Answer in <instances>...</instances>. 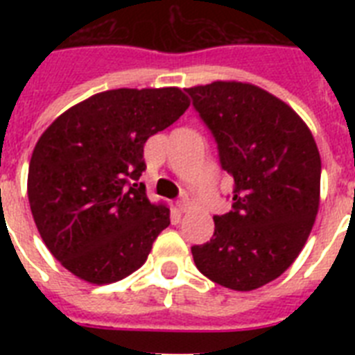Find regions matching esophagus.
I'll return each mask as SVG.
<instances>
[{
    "mask_svg": "<svg viewBox=\"0 0 355 355\" xmlns=\"http://www.w3.org/2000/svg\"><path fill=\"white\" fill-rule=\"evenodd\" d=\"M175 205H178V208H180V211H187L188 209V197H180V199L175 200Z\"/></svg>",
    "mask_w": 355,
    "mask_h": 355,
    "instance_id": "1",
    "label": "esophagus"
}]
</instances>
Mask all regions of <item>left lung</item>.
Returning <instances> with one entry per match:
<instances>
[{
    "label": "left lung",
    "instance_id": "left-lung-1",
    "mask_svg": "<svg viewBox=\"0 0 355 355\" xmlns=\"http://www.w3.org/2000/svg\"><path fill=\"white\" fill-rule=\"evenodd\" d=\"M234 181L233 209L193 245L200 274L236 291L265 286L290 268L315 224L322 162L306 122L279 97L241 81L184 89Z\"/></svg>",
    "mask_w": 355,
    "mask_h": 355
}]
</instances>
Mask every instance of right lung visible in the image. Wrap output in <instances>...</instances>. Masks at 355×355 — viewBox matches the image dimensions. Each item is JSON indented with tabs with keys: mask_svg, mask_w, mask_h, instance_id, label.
Masks as SVG:
<instances>
[{
	"mask_svg": "<svg viewBox=\"0 0 355 355\" xmlns=\"http://www.w3.org/2000/svg\"><path fill=\"white\" fill-rule=\"evenodd\" d=\"M190 106L178 87L115 89L71 106L40 135L28 200L49 252L90 284L128 277L146 263L171 209L147 199L144 144Z\"/></svg>",
	"mask_w": 355,
	"mask_h": 355,
	"instance_id": "right-lung-1",
	"label": "right lung"
}]
</instances>
